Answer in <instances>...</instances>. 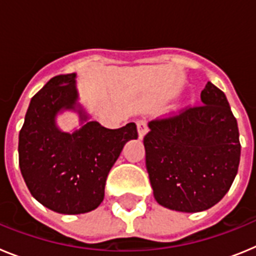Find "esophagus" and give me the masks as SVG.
<instances>
[{"mask_svg": "<svg viewBox=\"0 0 256 256\" xmlns=\"http://www.w3.org/2000/svg\"><path fill=\"white\" fill-rule=\"evenodd\" d=\"M137 130H138L140 140H142L144 137V134L148 133V123L144 120L137 122Z\"/></svg>", "mask_w": 256, "mask_h": 256, "instance_id": "34e87169", "label": "esophagus"}]
</instances>
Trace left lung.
<instances>
[{
    "label": "left lung",
    "mask_w": 256,
    "mask_h": 256,
    "mask_svg": "<svg viewBox=\"0 0 256 256\" xmlns=\"http://www.w3.org/2000/svg\"><path fill=\"white\" fill-rule=\"evenodd\" d=\"M201 102L150 122L144 138L154 198L170 210L198 212L214 206L238 170V126L227 97L208 82Z\"/></svg>",
    "instance_id": "8db88e82"
}]
</instances>
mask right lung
<instances>
[{
  "label": "right lung",
  "mask_w": 256,
  "mask_h": 256,
  "mask_svg": "<svg viewBox=\"0 0 256 256\" xmlns=\"http://www.w3.org/2000/svg\"><path fill=\"white\" fill-rule=\"evenodd\" d=\"M76 74L50 79L32 97L19 133V166L32 196L60 214H83L102 202L108 174L124 144L137 140L128 123L108 130L79 102ZM64 111L78 114L81 128L64 132L56 118Z\"/></svg>",
  "instance_id": "obj_1"
}]
</instances>
